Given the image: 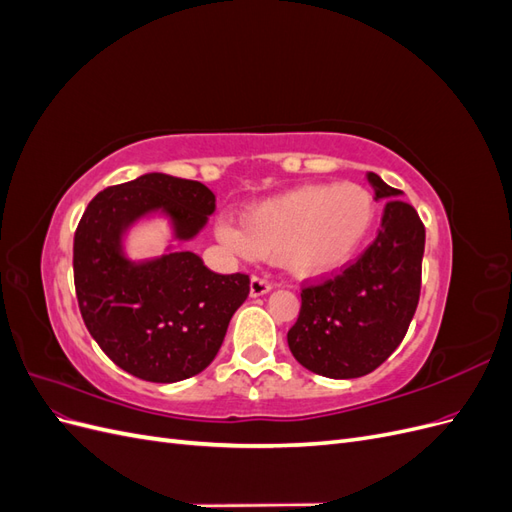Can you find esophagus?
I'll return each mask as SVG.
<instances>
[{
    "instance_id": "obj_1",
    "label": "esophagus",
    "mask_w": 512,
    "mask_h": 512,
    "mask_svg": "<svg viewBox=\"0 0 512 512\" xmlns=\"http://www.w3.org/2000/svg\"><path fill=\"white\" fill-rule=\"evenodd\" d=\"M273 280L265 275H252V284H250V292L252 297H260V294H267L273 288Z\"/></svg>"
}]
</instances>
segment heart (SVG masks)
Listing matches in <instances>:
<instances>
[{"mask_svg":"<svg viewBox=\"0 0 512 512\" xmlns=\"http://www.w3.org/2000/svg\"><path fill=\"white\" fill-rule=\"evenodd\" d=\"M376 224V198L359 183L305 185L222 218L218 235L245 258L282 254L294 271H327L352 258Z\"/></svg>","mask_w":512,"mask_h":512,"instance_id":"obj_1","label":"heart"}]
</instances>
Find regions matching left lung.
<instances>
[{
	"mask_svg": "<svg viewBox=\"0 0 512 512\" xmlns=\"http://www.w3.org/2000/svg\"><path fill=\"white\" fill-rule=\"evenodd\" d=\"M386 200L378 237L354 262L301 288L288 346L303 367L327 378H361L406 337L421 297L425 224L399 190L367 175Z\"/></svg>",
	"mask_w": 512,
	"mask_h": 512,
	"instance_id": "left-lung-1",
	"label": "left lung"
}]
</instances>
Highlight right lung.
I'll list each match as a JSON object with an SVG mask.
<instances>
[{
	"label": "right lung",
	"mask_w": 512,
	"mask_h": 512,
	"mask_svg": "<svg viewBox=\"0 0 512 512\" xmlns=\"http://www.w3.org/2000/svg\"><path fill=\"white\" fill-rule=\"evenodd\" d=\"M166 209L190 239L215 209L200 181L149 173L111 185L87 205L74 232V288L85 327L115 365L147 382L200 374L218 354L228 322L250 294V275L207 269L194 252L132 265L121 230Z\"/></svg>",
	"instance_id": "obj_1"
}]
</instances>
